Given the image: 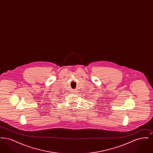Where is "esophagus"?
Returning <instances> with one entry per match:
<instances>
[{"mask_svg":"<svg viewBox=\"0 0 153 153\" xmlns=\"http://www.w3.org/2000/svg\"><path fill=\"white\" fill-rule=\"evenodd\" d=\"M74 94H77V93H74Z\"/></svg>","mask_w":153,"mask_h":153,"instance_id":"34e87169","label":"esophagus"}]
</instances>
